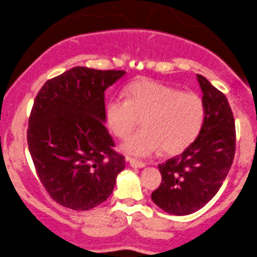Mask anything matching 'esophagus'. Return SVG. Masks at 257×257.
I'll return each instance as SVG.
<instances>
[{
  "instance_id": "34e87169",
  "label": "esophagus",
  "mask_w": 257,
  "mask_h": 257,
  "mask_svg": "<svg viewBox=\"0 0 257 257\" xmlns=\"http://www.w3.org/2000/svg\"><path fill=\"white\" fill-rule=\"evenodd\" d=\"M126 161L128 162L131 167H135V168H143V167H146V164H144V162H142V161H138V160L127 158V159H126Z\"/></svg>"
}]
</instances>
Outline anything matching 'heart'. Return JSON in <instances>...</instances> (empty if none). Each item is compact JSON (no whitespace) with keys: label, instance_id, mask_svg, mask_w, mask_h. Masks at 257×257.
<instances>
[{"label":"heart","instance_id":"heart-1","mask_svg":"<svg viewBox=\"0 0 257 257\" xmlns=\"http://www.w3.org/2000/svg\"><path fill=\"white\" fill-rule=\"evenodd\" d=\"M127 99L114 96L105 104V122L117 138H126L143 117V130L122 143L128 155L146 158L162 148L167 154L184 152L197 138L206 105L197 93L153 80L131 84Z\"/></svg>","mask_w":257,"mask_h":257}]
</instances>
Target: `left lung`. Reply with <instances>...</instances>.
Listing matches in <instances>:
<instances>
[{
	"label": "left lung",
	"mask_w": 257,
	"mask_h": 257,
	"mask_svg": "<svg viewBox=\"0 0 257 257\" xmlns=\"http://www.w3.org/2000/svg\"><path fill=\"white\" fill-rule=\"evenodd\" d=\"M206 116L197 138L180 155L159 165L161 185L152 194L156 206L188 215L209 202L226 179L236 152V127L227 98L197 74Z\"/></svg>",
	"instance_id": "obj_1"
}]
</instances>
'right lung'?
Masks as SVG:
<instances>
[{
    "mask_svg": "<svg viewBox=\"0 0 257 257\" xmlns=\"http://www.w3.org/2000/svg\"><path fill=\"white\" fill-rule=\"evenodd\" d=\"M125 71L73 67L45 81L30 114L27 144L44 189L56 203L89 210L111 195L125 158L104 121V91Z\"/></svg>",
    "mask_w": 257,
    "mask_h": 257,
    "instance_id": "1",
    "label": "right lung"
}]
</instances>
